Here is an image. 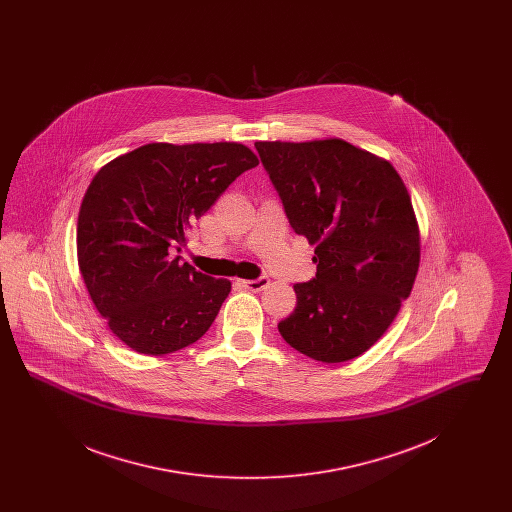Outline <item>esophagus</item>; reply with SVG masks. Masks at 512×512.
Wrapping results in <instances>:
<instances>
[{
  "mask_svg": "<svg viewBox=\"0 0 512 512\" xmlns=\"http://www.w3.org/2000/svg\"><path fill=\"white\" fill-rule=\"evenodd\" d=\"M268 284H270V280H268L267 276H261L257 280H242V286H244L245 290H249V292H261V290L267 288Z\"/></svg>",
  "mask_w": 512,
  "mask_h": 512,
  "instance_id": "esophagus-1",
  "label": "esophagus"
}]
</instances>
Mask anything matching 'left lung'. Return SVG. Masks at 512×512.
<instances>
[{
	"label": "left lung",
	"mask_w": 512,
	"mask_h": 512,
	"mask_svg": "<svg viewBox=\"0 0 512 512\" xmlns=\"http://www.w3.org/2000/svg\"><path fill=\"white\" fill-rule=\"evenodd\" d=\"M255 147L295 234L315 245L317 276L293 286L278 332L315 361H351L413 290L420 232L407 186L390 161L340 138Z\"/></svg>",
	"instance_id": "8db88e82"
}]
</instances>
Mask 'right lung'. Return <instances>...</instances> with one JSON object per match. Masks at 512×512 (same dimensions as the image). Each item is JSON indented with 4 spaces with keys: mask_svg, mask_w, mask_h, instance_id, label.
<instances>
[{
    "mask_svg": "<svg viewBox=\"0 0 512 512\" xmlns=\"http://www.w3.org/2000/svg\"><path fill=\"white\" fill-rule=\"evenodd\" d=\"M257 155L236 142L147 144L109 161L78 213L76 253L88 293L130 349L167 355L199 340L232 290L174 251L186 230Z\"/></svg>",
    "mask_w": 512,
    "mask_h": 512,
    "instance_id": "add662e5",
    "label": "right lung"
}]
</instances>
